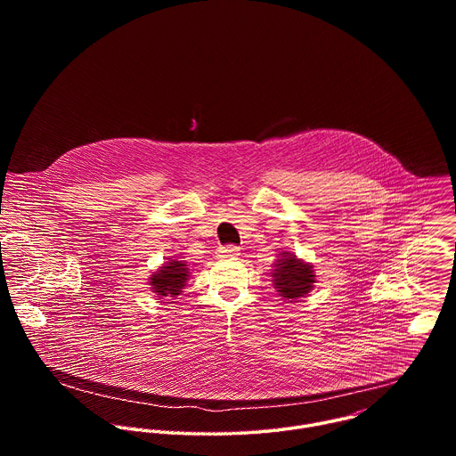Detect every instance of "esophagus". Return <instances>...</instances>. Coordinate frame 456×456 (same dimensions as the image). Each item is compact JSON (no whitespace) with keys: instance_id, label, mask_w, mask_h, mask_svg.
Listing matches in <instances>:
<instances>
[{"instance_id":"1","label":"esophagus","mask_w":456,"mask_h":456,"mask_svg":"<svg viewBox=\"0 0 456 456\" xmlns=\"http://www.w3.org/2000/svg\"><path fill=\"white\" fill-rule=\"evenodd\" d=\"M238 247L236 245H224V247H220V256H236L238 254Z\"/></svg>"}]
</instances>
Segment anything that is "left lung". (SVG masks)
<instances>
[{
  "instance_id": "8db88e82",
  "label": "left lung",
  "mask_w": 456,
  "mask_h": 456,
  "mask_svg": "<svg viewBox=\"0 0 456 456\" xmlns=\"http://www.w3.org/2000/svg\"><path fill=\"white\" fill-rule=\"evenodd\" d=\"M273 283L278 289L280 296L289 301H296L299 297H305L312 290L315 276L312 265L305 264L303 259L296 257V254L292 252H283L274 264Z\"/></svg>"
}]
</instances>
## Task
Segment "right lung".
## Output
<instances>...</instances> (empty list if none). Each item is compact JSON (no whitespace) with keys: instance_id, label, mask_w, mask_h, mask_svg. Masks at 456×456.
I'll list each match as a JSON object with an SVG mask.
<instances>
[{"instance_id":"add662e5","label":"right lung","mask_w":456,"mask_h":456,"mask_svg":"<svg viewBox=\"0 0 456 456\" xmlns=\"http://www.w3.org/2000/svg\"><path fill=\"white\" fill-rule=\"evenodd\" d=\"M187 278H189V271H187L185 264L171 259V262H167L164 267H160L151 276L150 285H151L153 292H157L159 296L175 297L182 292Z\"/></svg>"}]
</instances>
